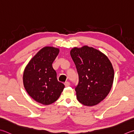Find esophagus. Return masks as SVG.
Instances as JSON below:
<instances>
[{"label":"esophagus","instance_id":"obj_1","mask_svg":"<svg viewBox=\"0 0 134 134\" xmlns=\"http://www.w3.org/2000/svg\"><path fill=\"white\" fill-rule=\"evenodd\" d=\"M64 85L65 86H66V87H67V86H69L70 85V83L69 82H65L64 83Z\"/></svg>","mask_w":134,"mask_h":134}]
</instances>
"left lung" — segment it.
<instances>
[{
  "mask_svg": "<svg viewBox=\"0 0 134 134\" xmlns=\"http://www.w3.org/2000/svg\"><path fill=\"white\" fill-rule=\"evenodd\" d=\"M70 54L79 78L75 88L78 100L85 106L96 105L111 90L114 70L110 61L101 52L88 46L73 48Z\"/></svg>",
  "mask_w": 134,
  "mask_h": 134,
  "instance_id": "1",
  "label": "left lung"
}]
</instances>
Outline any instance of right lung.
<instances>
[{"instance_id":"obj_1","label":"right lung","mask_w":134,"mask_h":134,"mask_svg":"<svg viewBox=\"0 0 134 134\" xmlns=\"http://www.w3.org/2000/svg\"><path fill=\"white\" fill-rule=\"evenodd\" d=\"M59 49L46 46L39 51L30 60L23 74L26 91L38 103L48 105L59 99L65 87L57 79L52 64Z\"/></svg>"}]
</instances>
